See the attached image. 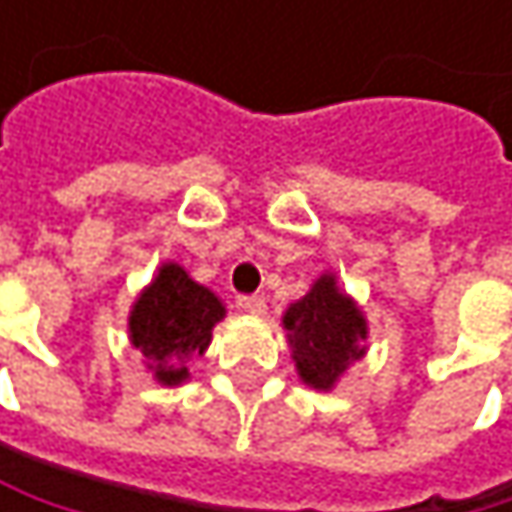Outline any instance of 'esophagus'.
Instances as JSON below:
<instances>
[{"label": "esophagus", "instance_id": "34e87169", "mask_svg": "<svg viewBox=\"0 0 512 512\" xmlns=\"http://www.w3.org/2000/svg\"><path fill=\"white\" fill-rule=\"evenodd\" d=\"M240 308L246 314H252V317H260V314H266V299L263 296H243L240 299Z\"/></svg>", "mask_w": 512, "mask_h": 512}]
</instances>
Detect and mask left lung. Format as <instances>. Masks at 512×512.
Here are the masks:
<instances>
[{"mask_svg": "<svg viewBox=\"0 0 512 512\" xmlns=\"http://www.w3.org/2000/svg\"><path fill=\"white\" fill-rule=\"evenodd\" d=\"M284 329L299 379L317 391H332L347 367L367 350V320L356 302L338 290L332 272L320 275L311 290L284 311Z\"/></svg>", "mask_w": 512, "mask_h": 512, "instance_id": "8db88e82", "label": "left lung"}]
</instances>
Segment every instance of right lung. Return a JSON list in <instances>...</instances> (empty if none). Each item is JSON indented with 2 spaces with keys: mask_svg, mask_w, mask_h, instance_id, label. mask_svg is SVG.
Returning a JSON list of instances; mask_svg holds the SVG:
<instances>
[{
  "mask_svg": "<svg viewBox=\"0 0 512 512\" xmlns=\"http://www.w3.org/2000/svg\"><path fill=\"white\" fill-rule=\"evenodd\" d=\"M225 317L222 299L192 281L180 263H162L130 311V341L162 385L189 379V361L204 356L213 326Z\"/></svg>",
  "mask_w": 512,
  "mask_h": 512,
  "instance_id": "add662e5",
  "label": "right lung"
}]
</instances>
